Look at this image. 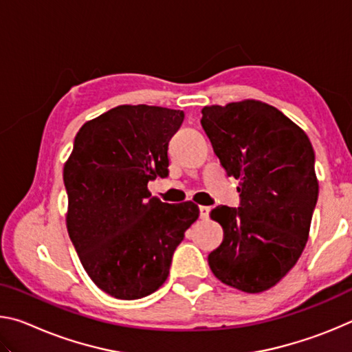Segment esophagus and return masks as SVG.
Returning a JSON list of instances; mask_svg holds the SVG:
<instances>
[{
    "instance_id": "1",
    "label": "esophagus",
    "mask_w": 352,
    "mask_h": 352,
    "mask_svg": "<svg viewBox=\"0 0 352 352\" xmlns=\"http://www.w3.org/2000/svg\"><path fill=\"white\" fill-rule=\"evenodd\" d=\"M210 211H211L210 206H200V217L208 219V217H210Z\"/></svg>"
}]
</instances>
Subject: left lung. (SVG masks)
<instances>
[{
    "instance_id": "8db88e82",
    "label": "left lung",
    "mask_w": 352,
    "mask_h": 352,
    "mask_svg": "<svg viewBox=\"0 0 352 352\" xmlns=\"http://www.w3.org/2000/svg\"><path fill=\"white\" fill-rule=\"evenodd\" d=\"M201 115L241 192L239 208L220 205L210 214L223 241L208 264L219 281L259 294L281 281L306 247L318 199L314 147L305 130L261 100L206 105Z\"/></svg>"
}]
</instances>
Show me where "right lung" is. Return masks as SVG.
<instances>
[{"label": "right lung", "instance_id": "obj_1", "mask_svg": "<svg viewBox=\"0 0 352 352\" xmlns=\"http://www.w3.org/2000/svg\"><path fill=\"white\" fill-rule=\"evenodd\" d=\"M183 118L164 107L118 105L83 124L63 166L69 239L91 281L118 300L162 287L199 219L192 201L164 204L147 188L168 175V146Z\"/></svg>", "mask_w": 352, "mask_h": 352}]
</instances>
